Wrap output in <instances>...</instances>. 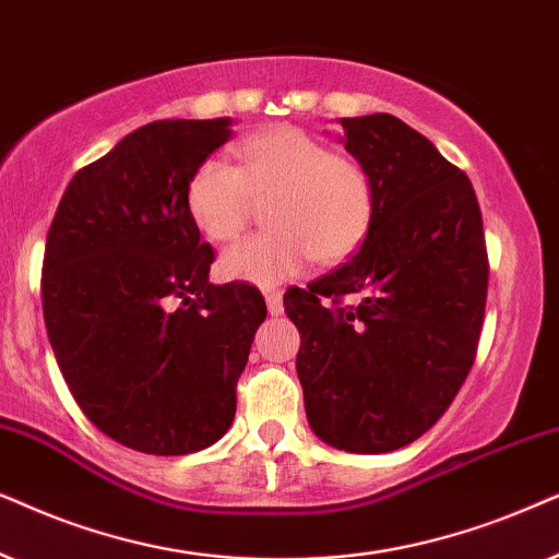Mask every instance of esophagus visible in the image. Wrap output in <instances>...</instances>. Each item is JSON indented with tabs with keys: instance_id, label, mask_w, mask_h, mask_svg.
<instances>
[{
	"instance_id": "obj_1",
	"label": "esophagus",
	"mask_w": 559,
	"mask_h": 559,
	"mask_svg": "<svg viewBox=\"0 0 559 559\" xmlns=\"http://www.w3.org/2000/svg\"><path fill=\"white\" fill-rule=\"evenodd\" d=\"M265 304L271 317H278L281 311H284V296H281V292H275V288H267L265 292Z\"/></svg>"
}]
</instances>
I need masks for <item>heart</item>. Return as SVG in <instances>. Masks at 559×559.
<instances>
[{
    "label": "heart",
    "mask_w": 559,
    "mask_h": 559,
    "mask_svg": "<svg viewBox=\"0 0 559 559\" xmlns=\"http://www.w3.org/2000/svg\"><path fill=\"white\" fill-rule=\"evenodd\" d=\"M240 166L206 158L186 186V206L214 242L245 233L258 202H270L267 235L229 248L219 260L227 281L260 288L284 284L311 260L340 263L366 240L376 217L368 170L299 128H271L237 145Z\"/></svg>",
    "instance_id": "heart-1"
}]
</instances>
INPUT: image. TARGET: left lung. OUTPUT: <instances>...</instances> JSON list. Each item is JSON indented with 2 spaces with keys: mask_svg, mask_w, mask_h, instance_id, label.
Returning a JSON list of instances; mask_svg holds the SVG:
<instances>
[{
  "mask_svg": "<svg viewBox=\"0 0 559 559\" xmlns=\"http://www.w3.org/2000/svg\"><path fill=\"white\" fill-rule=\"evenodd\" d=\"M340 122L373 181V227L357 255L284 307L301 334L296 373L314 435L378 455L419 440L471 373L488 252L471 178L421 132L383 111Z\"/></svg>",
  "mask_w": 559,
  "mask_h": 559,
  "instance_id": "1",
  "label": "left lung"
}]
</instances>
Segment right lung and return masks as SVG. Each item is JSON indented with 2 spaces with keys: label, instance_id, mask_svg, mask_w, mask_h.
<instances>
[{
  "label": "right lung",
  "instance_id": "add662e5",
  "mask_svg": "<svg viewBox=\"0 0 559 559\" xmlns=\"http://www.w3.org/2000/svg\"><path fill=\"white\" fill-rule=\"evenodd\" d=\"M233 119H158L71 178L48 229L43 317L88 421L124 448L189 455L235 419L267 314L248 284H210L214 250L186 206Z\"/></svg>",
  "mask_w": 559,
  "mask_h": 559
}]
</instances>
